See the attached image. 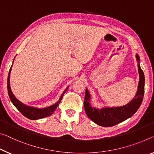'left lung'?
Listing matches in <instances>:
<instances>
[{
    "label": "left lung",
    "instance_id": "left-lung-1",
    "mask_svg": "<svg viewBox=\"0 0 154 154\" xmlns=\"http://www.w3.org/2000/svg\"><path fill=\"white\" fill-rule=\"evenodd\" d=\"M136 59L138 62L139 74H140L138 88L135 96V98L126 105L118 107L103 108L102 109H97L94 107H91L89 105L90 95L86 89L84 101L85 113L87 116L97 125L105 127L114 126L127 120V118L131 117L140 107L145 93V75L139 65L140 57L138 54H136Z\"/></svg>",
    "mask_w": 154,
    "mask_h": 154
}]
</instances>
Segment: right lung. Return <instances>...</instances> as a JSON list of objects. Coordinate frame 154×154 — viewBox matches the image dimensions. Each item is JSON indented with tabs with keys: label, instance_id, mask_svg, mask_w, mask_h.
I'll use <instances>...</instances> for the list:
<instances>
[{
	"label": "right lung",
	"instance_id": "add662e5",
	"mask_svg": "<svg viewBox=\"0 0 154 154\" xmlns=\"http://www.w3.org/2000/svg\"><path fill=\"white\" fill-rule=\"evenodd\" d=\"M11 67H12V65H11ZM11 67L10 68V69H9L8 77V91L9 98H10L11 103L14 104V105L18 109V110L19 111V112L22 113L23 116H25L26 118H29V119H31V120L41 119V118H45L52 114L56 109V107H58L59 103H60L61 100H62L64 94L65 93L66 91H67L68 87L65 89V91H64L63 94L61 95L58 102H57V103L54 104V105L52 106H50V107L44 108V109H37V108H34L32 107H28V106L23 105V104L21 103L20 102L18 101L17 99L16 98V97L13 95L12 92L11 91L10 85H9V76H10Z\"/></svg>",
	"mask_w": 154,
	"mask_h": 154
}]
</instances>
